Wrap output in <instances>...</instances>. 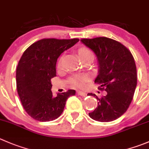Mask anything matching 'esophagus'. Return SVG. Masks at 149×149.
<instances>
[{"mask_svg":"<svg viewBox=\"0 0 149 149\" xmlns=\"http://www.w3.org/2000/svg\"><path fill=\"white\" fill-rule=\"evenodd\" d=\"M77 94L79 95H80V96H82V97L86 96V93H85V92H81V91H77Z\"/></svg>","mask_w":149,"mask_h":149,"instance_id":"34e87169","label":"esophagus"}]
</instances>
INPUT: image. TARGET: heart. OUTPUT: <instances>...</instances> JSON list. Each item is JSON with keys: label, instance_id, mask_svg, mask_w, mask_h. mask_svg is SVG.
<instances>
[{"label": "heart", "instance_id": "heart-1", "mask_svg": "<svg viewBox=\"0 0 149 149\" xmlns=\"http://www.w3.org/2000/svg\"><path fill=\"white\" fill-rule=\"evenodd\" d=\"M78 54H79V57L81 60H84V59L87 58L89 57H93V54L89 49L86 47H81L78 49ZM62 60L63 57H61L58 63V67H60L62 64ZM88 80L87 76H72L69 79V82L73 86L76 87H82L84 84Z\"/></svg>", "mask_w": 149, "mask_h": 149}]
</instances>
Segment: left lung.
I'll list each match as a JSON object with an SVG mask.
<instances>
[{
	"label": "left lung",
	"mask_w": 149,
	"mask_h": 149,
	"mask_svg": "<svg viewBox=\"0 0 149 149\" xmlns=\"http://www.w3.org/2000/svg\"><path fill=\"white\" fill-rule=\"evenodd\" d=\"M94 52L98 61V75L95 83L107 95L98 98L97 107L89 113L92 119L101 122L116 120L129 108L137 86V70L135 60L127 47L106 37L81 40Z\"/></svg>",
	"instance_id": "8db88e82"
}]
</instances>
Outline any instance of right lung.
Masks as SVG:
<instances>
[{"label": "right lung", "instance_id": "1", "mask_svg": "<svg viewBox=\"0 0 149 149\" xmlns=\"http://www.w3.org/2000/svg\"><path fill=\"white\" fill-rule=\"evenodd\" d=\"M79 41L44 38L23 53L16 72L17 89L23 108L33 119L40 122L57 119L68 98L76 94L75 90L69 89L54 97L51 79L56 76V64L60 54Z\"/></svg>", "mask_w": 149, "mask_h": 149}]
</instances>
